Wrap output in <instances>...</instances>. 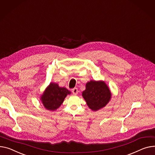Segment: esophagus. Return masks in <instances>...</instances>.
<instances>
[{
	"instance_id": "34e87169",
	"label": "esophagus",
	"mask_w": 155,
	"mask_h": 155,
	"mask_svg": "<svg viewBox=\"0 0 155 155\" xmlns=\"http://www.w3.org/2000/svg\"><path fill=\"white\" fill-rule=\"evenodd\" d=\"M71 91H72V93H73V94H74V95H77L78 94V92L77 88H73V89H72Z\"/></svg>"
}]
</instances>
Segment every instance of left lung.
Returning a JSON list of instances; mask_svg holds the SVG:
<instances>
[{"label":"left lung","instance_id":"left-lung-1","mask_svg":"<svg viewBox=\"0 0 155 155\" xmlns=\"http://www.w3.org/2000/svg\"><path fill=\"white\" fill-rule=\"evenodd\" d=\"M82 96L91 110L97 111L108 104L111 94L104 81L91 80L87 83L86 89L82 92Z\"/></svg>","mask_w":155,"mask_h":155}]
</instances>
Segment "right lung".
<instances>
[{"mask_svg":"<svg viewBox=\"0 0 155 155\" xmlns=\"http://www.w3.org/2000/svg\"><path fill=\"white\" fill-rule=\"evenodd\" d=\"M70 94L66 88L60 87L55 83H50L41 95L40 100L47 110L54 111L60 107L67 95Z\"/></svg>","mask_w":155,"mask_h":155,"instance_id":"1","label":"right lung"}]
</instances>
